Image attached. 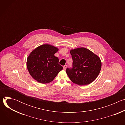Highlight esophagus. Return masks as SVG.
<instances>
[{"instance_id": "esophagus-1", "label": "esophagus", "mask_w": 125, "mask_h": 125, "mask_svg": "<svg viewBox=\"0 0 125 125\" xmlns=\"http://www.w3.org/2000/svg\"><path fill=\"white\" fill-rule=\"evenodd\" d=\"M67 68V65H64L63 66V69L64 70H66V69Z\"/></svg>"}]
</instances>
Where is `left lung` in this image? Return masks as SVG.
I'll return each instance as SVG.
<instances>
[{
	"label": "left lung",
	"mask_w": 125,
	"mask_h": 125,
	"mask_svg": "<svg viewBox=\"0 0 125 125\" xmlns=\"http://www.w3.org/2000/svg\"><path fill=\"white\" fill-rule=\"evenodd\" d=\"M70 53L73 59V68H67L66 72L71 81L79 85L94 82L101 69L100 58L84 47L71 49Z\"/></svg>",
	"instance_id": "8db88e82"
}]
</instances>
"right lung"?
I'll use <instances>...</instances> for the list:
<instances>
[{
	"instance_id": "right-lung-1",
	"label": "right lung",
	"mask_w": 125,
	"mask_h": 125,
	"mask_svg": "<svg viewBox=\"0 0 125 125\" xmlns=\"http://www.w3.org/2000/svg\"><path fill=\"white\" fill-rule=\"evenodd\" d=\"M58 50L56 47L44 44L30 53L27 58V67L34 80L42 83H49L63 69L58 63L59 59L54 56Z\"/></svg>"
}]
</instances>
